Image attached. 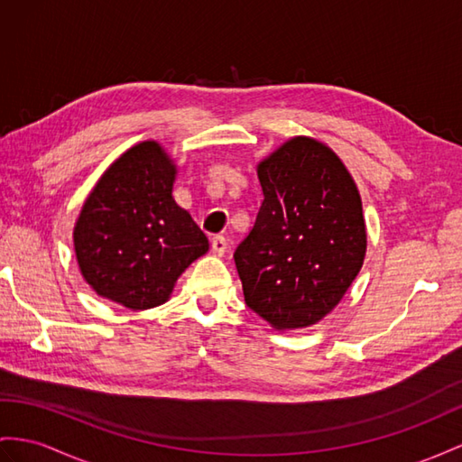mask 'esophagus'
<instances>
[{
  "instance_id": "34e87169",
  "label": "esophagus",
  "mask_w": 462,
  "mask_h": 462,
  "mask_svg": "<svg viewBox=\"0 0 462 462\" xmlns=\"http://www.w3.org/2000/svg\"><path fill=\"white\" fill-rule=\"evenodd\" d=\"M226 247H228V244H226V238H224V236H212V240H210L212 254L224 255V254H226Z\"/></svg>"
}]
</instances>
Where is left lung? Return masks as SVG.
<instances>
[{"mask_svg":"<svg viewBox=\"0 0 462 462\" xmlns=\"http://www.w3.org/2000/svg\"><path fill=\"white\" fill-rule=\"evenodd\" d=\"M263 203L234 262L250 309L277 329L334 310L366 250L357 187L336 153L297 136L257 165Z\"/></svg>","mask_w":462,"mask_h":462,"instance_id":"left-lung-1","label":"left lung"}]
</instances>
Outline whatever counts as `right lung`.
Listing matches in <instances>:
<instances>
[{
  "mask_svg": "<svg viewBox=\"0 0 462 462\" xmlns=\"http://www.w3.org/2000/svg\"><path fill=\"white\" fill-rule=\"evenodd\" d=\"M175 165L142 142L103 173L74 228L81 275L97 294L133 310L170 299L177 277L208 240L171 195Z\"/></svg>",
  "mask_w": 462,
  "mask_h": 462,
  "instance_id": "add662e5",
  "label": "right lung"
}]
</instances>
